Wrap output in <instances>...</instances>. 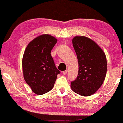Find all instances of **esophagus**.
<instances>
[{"instance_id": "obj_1", "label": "esophagus", "mask_w": 123, "mask_h": 123, "mask_svg": "<svg viewBox=\"0 0 123 123\" xmlns=\"http://www.w3.org/2000/svg\"><path fill=\"white\" fill-rule=\"evenodd\" d=\"M67 72H68V70H66V71H64L62 72V74H63L65 75V74H67Z\"/></svg>"}]
</instances>
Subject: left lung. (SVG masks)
Wrapping results in <instances>:
<instances>
[{
	"instance_id": "8db88e82",
	"label": "left lung",
	"mask_w": 123,
	"mask_h": 123,
	"mask_svg": "<svg viewBox=\"0 0 123 123\" xmlns=\"http://www.w3.org/2000/svg\"><path fill=\"white\" fill-rule=\"evenodd\" d=\"M72 44L76 53L79 71L71 83L74 92L89 96L97 91L105 80L107 64L106 55L95 42L86 36H75Z\"/></svg>"
}]
</instances>
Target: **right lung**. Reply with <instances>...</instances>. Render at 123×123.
Segmentation results:
<instances>
[{"label": "right lung", "instance_id": "obj_1", "mask_svg": "<svg viewBox=\"0 0 123 123\" xmlns=\"http://www.w3.org/2000/svg\"><path fill=\"white\" fill-rule=\"evenodd\" d=\"M57 41L50 35L43 34L30 42L25 50L22 60L23 75L36 95L50 91L60 73L51 55Z\"/></svg>", "mask_w": 123, "mask_h": 123}]
</instances>
